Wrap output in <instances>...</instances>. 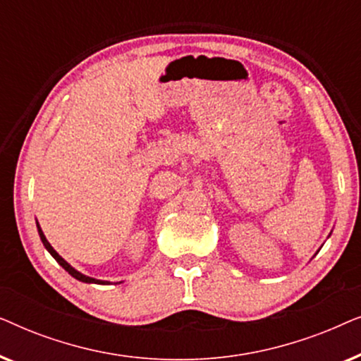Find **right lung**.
<instances>
[{
    "label": "right lung",
    "instance_id": "1",
    "mask_svg": "<svg viewBox=\"0 0 361 361\" xmlns=\"http://www.w3.org/2000/svg\"><path fill=\"white\" fill-rule=\"evenodd\" d=\"M37 230H39V236H41V240H42V243H44V246H46V250L49 251V253H51V255L54 256V259H56V261H57V263H59V264H61V266H62V268H63V269H66L68 274H71V276H73V278H75V279H78V281H82V283H95V284H103V281H100V279H93V278H88V276H83L82 273H78V271H75V269H73V268H72V266H71V264H68V263H67V261H66V259H63V258H62V256H61V255H59V253H57V251L52 248V246H51V243H49V241L46 240V236H44V233H42V230H41V228H39V226H37Z\"/></svg>",
    "mask_w": 361,
    "mask_h": 361
}]
</instances>
